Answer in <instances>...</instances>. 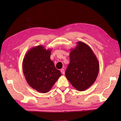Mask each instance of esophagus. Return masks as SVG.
<instances>
[{"label":"esophagus","instance_id":"1","mask_svg":"<svg viewBox=\"0 0 121 121\" xmlns=\"http://www.w3.org/2000/svg\"><path fill=\"white\" fill-rule=\"evenodd\" d=\"M60 72H61V73H62V74H65V69H61V70H60Z\"/></svg>","mask_w":121,"mask_h":121}]
</instances>
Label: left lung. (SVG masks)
<instances>
[{"label":"left lung","mask_w":121,"mask_h":121,"mask_svg":"<svg viewBox=\"0 0 121 121\" xmlns=\"http://www.w3.org/2000/svg\"><path fill=\"white\" fill-rule=\"evenodd\" d=\"M69 59L65 77L77 90L85 91L97 77L99 64L97 57L88 45L79 41L75 48L71 49Z\"/></svg>","instance_id":"left-lung-1"}]
</instances>
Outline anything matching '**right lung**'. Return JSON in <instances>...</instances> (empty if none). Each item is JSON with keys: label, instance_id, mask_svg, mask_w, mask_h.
I'll list each match as a JSON object with an SVG mask.
<instances>
[{"label": "right lung", "instance_id": "right-lung-1", "mask_svg": "<svg viewBox=\"0 0 121 121\" xmlns=\"http://www.w3.org/2000/svg\"><path fill=\"white\" fill-rule=\"evenodd\" d=\"M52 49H46L40 45L32 47L25 54L23 71L30 86L38 92H49L61 73L50 60Z\"/></svg>", "mask_w": 121, "mask_h": 121}]
</instances>
